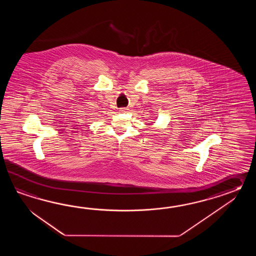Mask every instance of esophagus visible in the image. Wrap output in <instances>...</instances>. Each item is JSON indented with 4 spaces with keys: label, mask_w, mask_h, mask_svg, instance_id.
I'll return each mask as SVG.
<instances>
[{
    "label": "esophagus",
    "mask_w": 256,
    "mask_h": 256,
    "mask_svg": "<svg viewBox=\"0 0 256 256\" xmlns=\"http://www.w3.org/2000/svg\"><path fill=\"white\" fill-rule=\"evenodd\" d=\"M127 112H128L127 108H120V112H122V114H126Z\"/></svg>",
    "instance_id": "34e87169"
}]
</instances>
